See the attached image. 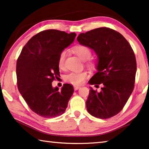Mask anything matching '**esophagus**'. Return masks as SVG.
Returning a JSON list of instances; mask_svg holds the SVG:
<instances>
[{"mask_svg":"<svg viewBox=\"0 0 149 149\" xmlns=\"http://www.w3.org/2000/svg\"><path fill=\"white\" fill-rule=\"evenodd\" d=\"M74 89L75 90H77V89H79L80 88V86H74Z\"/></svg>","mask_w":149,"mask_h":149,"instance_id":"34e87169","label":"esophagus"}]
</instances>
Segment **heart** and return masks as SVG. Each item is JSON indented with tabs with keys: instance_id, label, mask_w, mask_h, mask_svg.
<instances>
[{
	"instance_id": "obj_1",
	"label": "heart",
	"mask_w": 149,
	"mask_h": 149,
	"mask_svg": "<svg viewBox=\"0 0 149 149\" xmlns=\"http://www.w3.org/2000/svg\"><path fill=\"white\" fill-rule=\"evenodd\" d=\"M74 52L77 54L82 60H86L89 59L91 56V52L88 47L83 45H77L74 48ZM67 55L65 50L62 51L60 53L58 58V67L60 69L64 67L65 60ZM87 77V73L86 72H71L68 74L65 77V81L74 85H81L83 84L85 79Z\"/></svg>"
}]
</instances>
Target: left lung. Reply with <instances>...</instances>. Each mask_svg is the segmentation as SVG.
Listing matches in <instances>:
<instances>
[{"instance_id":"obj_1","label":"left lung","mask_w":149,"mask_h":149,"mask_svg":"<svg viewBox=\"0 0 149 149\" xmlns=\"http://www.w3.org/2000/svg\"><path fill=\"white\" fill-rule=\"evenodd\" d=\"M77 40L97 56V72L88 83L103 86L100 92L90 87L87 111L102 119L115 116L124 107L134 89L136 62L133 49L122 34L106 27L81 33Z\"/></svg>"}]
</instances>
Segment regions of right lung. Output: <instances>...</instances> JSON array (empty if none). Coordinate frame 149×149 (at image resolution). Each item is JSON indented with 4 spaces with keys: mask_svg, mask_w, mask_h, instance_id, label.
Listing matches in <instances>:
<instances>
[{
    "mask_svg": "<svg viewBox=\"0 0 149 149\" xmlns=\"http://www.w3.org/2000/svg\"><path fill=\"white\" fill-rule=\"evenodd\" d=\"M75 36V32L44 30L32 37L21 51L16 63L18 88L30 109L40 116H60L68 107L74 87L65 84L59 90L52 83L60 74L59 56Z\"/></svg>",
    "mask_w": 149,
    "mask_h": 149,
    "instance_id": "1",
    "label": "right lung"
}]
</instances>
